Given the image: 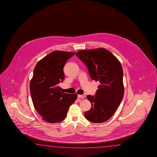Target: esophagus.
Masks as SVG:
<instances>
[{
  "mask_svg": "<svg viewBox=\"0 0 157 157\" xmlns=\"http://www.w3.org/2000/svg\"><path fill=\"white\" fill-rule=\"evenodd\" d=\"M78 98H82V99H83V98H85L86 97V95L85 94H83V95H78Z\"/></svg>",
  "mask_w": 157,
  "mask_h": 157,
  "instance_id": "esophagus-1",
  "label": "esophagus"
}]
</instances>
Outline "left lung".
I'll return each mask as SVG.
<instances>
[{"label":"left lung","mask_w":157,"mask_h":157,"mask_svg":"<svg viewBox=\"0 0 157 157\" xmlns=\"http://www.w3.org/2000/svg\"><path fill=\"white\" fill-rule=\"evenodd\" d=\"M76 55L88 68L91 79L100 83L94 97L87 96L91 108L85 112V116L92 123H104L114 114L123 98L121 63L112 53L102 48L80 51Z\"/></svg>","instance_id":"1"}]
</instances>
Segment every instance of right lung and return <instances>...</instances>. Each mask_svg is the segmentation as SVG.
Wrapping results in <instances>:
<instances>
[{
  "label": "right lung",
  "mask_w": 157,
  "mask_h": 157,
  "mask_svg": "<svg viewBox=\"0 0 157 157\" xmlns=\"http://www.w3.org/2000/svg\"><path fill=\"white\" fill-rule=\"evenodd\" d=\"M75 53L56 51L37 63L30 83V94L35 109L49 123L66 119L69 107L76 100V94L61 92L58 84L64 78L63 67Z\"/></svg>",
  "instance_id": "obj_1"
}]
</instances>
